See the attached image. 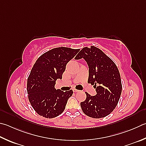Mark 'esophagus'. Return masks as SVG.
Instances as JSON below:
<instances>
[{
  "instance_id": "1",
  "label": "esophagus",
  "mask_w": 146,
  "mask_h": 146,
  "mask_svg": "<svg viewBox=\"0 0 146 146\" xmlns=\"http://www.w3.org/2000/svg\"><path fill=\"white\" fill-rule=\"evenodd\" d=\"M73 91L74 92H79L80 91H79V90L76 89H73Z\"/></svg>"
}]
</instances>
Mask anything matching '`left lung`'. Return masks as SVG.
Wrapping results in <instances>:
<instances>
[{
    "instance_id": "1",
    "label": "left lung",
    "mask_w": 146,
    "mask_h": 146,
    "mask_svg": "<svg viewBox=\"0 0 146 146\" xmlns=\"http://www.w3.org/2000/svg\"><path fill=\"white\" fill-rule=\"evenodd\" d=\"M82 58L89 66L88 83L94 85L97 92L95 96L86 92V100L80 103L82 111L92 118L104 117L112 112L120 98V73L115 63L96 46L83 48L75 59Z\"/></svg>"
}]
</instances>
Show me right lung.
Here are the masks:
<instances>
[{"label": "right lung", "mask_w": 146, "mask_h": 146, "mask_svg": "<svg viewBox=\"0 0 146 146\" xmlns=\"http://www.w3.org/2000/svg\"><path fill=\"white\" fill-rule=\"evenodd\" d=\"M79 49L67 47L53 48L39 57L27 80V93L32 107L46 118L57 117L64 110L72 90L63 92L55 89L57 79H62L67 63Z\"/></svg>", "instance_id": "add662e5"}]
</instances>
